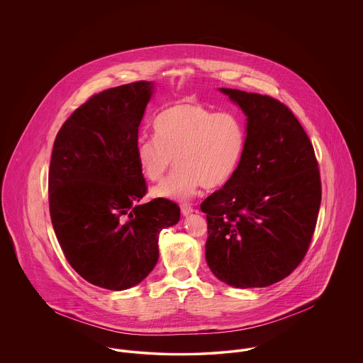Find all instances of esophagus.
<instances>
[{
  "mask_svg": "<svg viewBox=\"0 0 363 363\" xmlns=\"http://www.w3.org/2000/svg\"><path fill=\"white\" fill-rule=\"evenodd\" d=\"M180 209H182V213H183L184 216H189L190 213H193V212H194L193 207H190V206H187V204H183V206L180 207Z\"/></svg>",
  "mask_w": 363,
  "mask_h": 363,
  "instance_id": "esophagus-1",
  "label": "esophagus"
}]
</instances>
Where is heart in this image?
I'll return each instance as SVG.
<instances>
[{
	"instance_id": "heart-1",
	"label": "heart",
	"mask_w": 363,
	"mask_h": 363,
	"mask_svg": "<svg viewBox=\"0 0 363 363\" xmlns=\"http://www.w3.org/2000/svg\"><path fill=\"white\" fill-rule=\"evenodd\" d=\"M156 137H141L135 156L145 179L157 182L174 163L177 169L152 194L183 201L201 186L216 189L229 182L242 159L246 130L232 111L213 113L194 101L164 107L154 120Z\"/></svg>"
}]
</instances>
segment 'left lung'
Listing matches in <instances>:
<instances>
[{
  "label": "left lung",
  "mask_w": 363,
  "mask_h": 363,
  "mask_svg": "<svg viewBox=\"0 0 363 363\" xmlns=\"http://www.w3.org/2000/svg\"><path fill=\"white\" fill-rule=\"evenodd\" d=\"M246 116V144L236 172L201 204L206 259L222 282L269 286L303 259L321 203L320 173L303 127L285 104L219 88Z\"/></svg>",
  "instance_id": "8db88e82"
}]
</instances>
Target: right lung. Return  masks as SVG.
<instances>
[{
	"label": "right lung",
	"instance_id": "1",
	"mask_svg": "<svg viewBox=\"0 0 363 363\" xmlns=\"http://www.w3.org/2000/svg\"><path fill=\"white\" fill-rule=\"evenodd\" d=\"M155 84L133 82L92 96L62 124L52 147L49 206L69 265L110 291L138 285L159 259L162 229L180 220L177 204H141L147 184L135 145Z\"/></svg>",
	"mask_w": 363,
	"mask_h": 363
}]
</instances>
